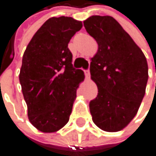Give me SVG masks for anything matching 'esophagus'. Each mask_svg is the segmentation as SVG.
Wrapping results in <instances>:
<instances>
[{
  "label": "esophagus",
  "mask_w": 156,
  "mask_h": 156,
  "mask_svg": "<svg viewBox=\"0 0 156 156\" xmlns=\"http://www.w3.org/2000/svg\"><path fill=\"white\" fill-rule=\"evenodd\" d=\"M85 76H86L87 80L90 79V76H91V74H90V70H86L85 71Z\"/></svg>",
  "instance_id": "obj_1"
}]
</instances>
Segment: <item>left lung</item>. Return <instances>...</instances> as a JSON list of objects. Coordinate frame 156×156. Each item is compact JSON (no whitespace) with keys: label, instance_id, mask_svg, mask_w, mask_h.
Listing matches in <instances>:
<instances>
[{"label":"left lung","instance_id":"8db88e82","mask_svg":"<svg viewBox=\"0 0 156 156\" xmlns=\"http://www.w3.org/2000/svg\"><path fill=\"white\" fill-rule=\"evenodd\" d=\"M83 23L98 44L90 64L98 94L90 102V112L100 129L118 132L133 120L144 97L149 76L147 60L112 16H92Z\"/></svg>","mask_w":156,"mask_h":156}]
</instances>
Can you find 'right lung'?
Listing matches in <instances>:
<instances>
[{
	"label": "right lung",
	"instance_id": "right-lung-1",
	"mask_svg": "<svg viewBox=\"0 0 156 156\" xmlns=\"http://www.w3.org/2000/svg\"><path fill=\"white\" fill-rule=\"evenodd\" d=\"M82 28L70 16L51 17L34 34L22 58L20 82L29 121L43 133H53L69 121L84 72L75 69L68 43Z\"/></svg>",
	"mask_w": 156,
	"mask_h": 156
}]
</instances>
